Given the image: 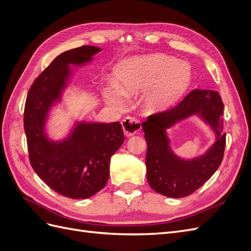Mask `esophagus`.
Listing matches in <instances>:
<instances>
[{
    "label": "esophagus",
    "instance_id": "esophagus-1",
    "mask_svg": "<svg viewBox=\"0 0 251 251\" xmlns=\"http://www.w3.org/2000/svg\"><path fill=\"white\" fill-rule=\"evenodd\" d=\"M121 125H123L124 132L127 137L128 136H132L136 133H138L141 128L139 120L134 117H126L123 121H121Z\"/></svg>",
    "mask_w": 251,
    "mask_h": 251
}]
</instances>
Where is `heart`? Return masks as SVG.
I'll return each mask as SVG.
<instances>
[{"mask_svg":"<svg viewBox=\"0 0 251 251\" xmlns=\"http://www.w3.org/2000/svg\"><path fill=\"white\" fill-rule=\"evenodd\" d=\"M116 88L107 91L108 102L113 108H125V98H130L151 87L144 100L148 111L162 110L182 95L191 80L186 63L163 55L127 60L116 71Z\"/></svg>","mask_w":251,"mask_h":251,"instance_id":"b5f03b06","label":"heart"}]
</instances>
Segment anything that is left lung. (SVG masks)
<instances>
[{"mask_svg":"<svg viewBox=\"0 0 251 251\" xmlns=\"http://www.w3.org/2000/svg\"><path fill=\"white\" fill-rule=\"evenodd\" d=\"M223 108L217 91L195 89L175 107L150 115L142 123L148 143L147 178L155 192L171 198H183L215 174L223 160L226 144V134H222ZM192 115H199L207 121L217 134V141L201 157L184 161L171 151L165 130Z\"/></svg>","mask_w":251,"mask_h":251,"instance_id":"8db88e82","label":"left lung"}]
</instances>
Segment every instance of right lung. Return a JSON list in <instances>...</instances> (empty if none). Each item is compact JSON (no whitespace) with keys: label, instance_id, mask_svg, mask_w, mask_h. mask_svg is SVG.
Returning <instances> with one entry per match:
<instances>
[{"label":"right lung","instance_id":"obj_1","mask_svg":"<svg viewBox=\"0 0 251 251\" xmlns=\"http://www.w3.org/2000/svg\"><path fill=\"white\" fill-rule=\"evenodd\" d=\"M100 50L81 46L59 54L33 81L26 98L24 128L30 164L53 191L71 199H87L105 186L111 157L125 141L118 121L77 124L59 142L44 133L47 114L68 83L69 65L88 63Z\"/></svg>","mask_w":251,"mask_h":251}]
</instances>
